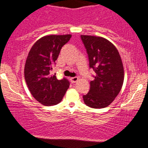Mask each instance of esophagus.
I'll return each instance as SVG.
<instances>
[{"mask_svg": "<svg viewBox=\"0 0 148 148\" xmlns=\"http://www.w3.org/2000/svg\"><path fill=\"white\" fill-rule=\"evenodd\" d=\"M78 79H79V78H78L77 77H71V78H70V80H71V82H72V83L77 82V81H78Z\"/></svg>", "mask_w": 148, "mask_h": 148, "instance_id": "esophagus-1", "label": "esophagus"}]
</instances>
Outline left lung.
I'll use <instances>...</instances> for the list:
<instances>
[{
	"label": "left lung",
	"instance_id": "8db88e82",
	"mask_svg": "<svg viewBox=\"0 0 148 148\" xmlns=\"http://www.w3.org/2000/svg\"><path fill=\"white\" fill-rule=\"evenodd\" d=\"M88 55L89 66L96 73L90 90L83 95L86 106L103 108L114 100L122 87L124 68L119 53L112 42L102 37L81 35Z\"/></svg>",
	"mask_w": 148,
	"mask_h": 148
}]
</instances>
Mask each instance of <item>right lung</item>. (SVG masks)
<instances>
[{
	"label": "right lung",
	"mask_w": 148,
	"mask_h": 148,
	"mask_svg": "<svg viewBox=\"0 0 148 148\" xmlns=\"http://www.w3.org/2000/svg\"><path fill=\"white\" fill-rule=\"evenodd\" d=\"M71 38V34L44 36L36 41L28 54L24 67L26 82L32 95L43 106L60 102L69 88L67 79L58 80L50 71L62 47Z\"/></svg>",
	"instance_id": "1"
}]
</instances>
